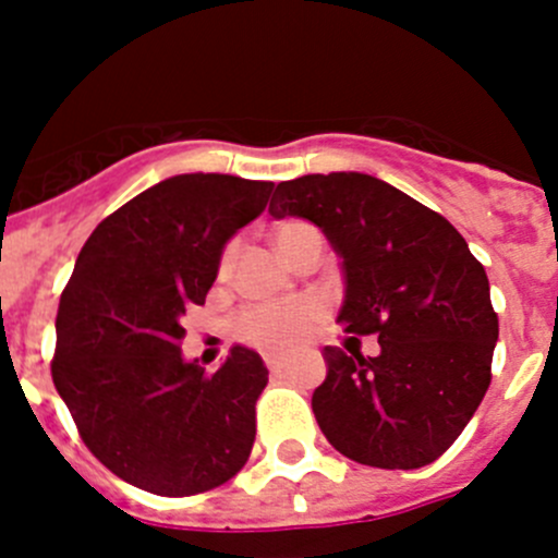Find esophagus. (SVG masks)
Masks as SVG:
<instances>
[{
    "mask_svg": "<svg viewBox=\"0 0 558 558\" xmlns=\"http://www.w3.org/2000/svg\"><path fill=\"white\" fill-rule=\"evenodd\" d=\"M264 362H267L269 373H280V369L286 367V359L278 356V353H267V356H264Z\"/></svg>",
    "mask_w": 558,
    "mask_h": 558,
    "instance_id": "34e87169",
    "label": "esophagus"
}]
</instances>
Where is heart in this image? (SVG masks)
<instances>
[{
  "mask_svg": "<svg viewBox=\"0 0 558 558\" xmlns=\"http://www.w3.org/2000/svg\"><path fill=\"white\" fill-rule=\"evenodd\" d=\"M311 229L305 221H286L275 229V245L286 247L300 232ZM238 245H229L221 256V272L232 267V258ZM320 318V305L315 300H289V302H269V305H253L240 313L238 335L251 345L262 351H289L300 345L311 335L313 324Z\"/></svg>",
  "mask_w": 558,
  "mask_h": 558,
  "instance_id": "obj_1",
  "label": "heart"
}]
</instances>
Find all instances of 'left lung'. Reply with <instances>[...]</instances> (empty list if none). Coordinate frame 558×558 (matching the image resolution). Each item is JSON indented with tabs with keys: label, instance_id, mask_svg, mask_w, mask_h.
<instances>
[{
	"label": "left lung",
	"instance_id": "left-lung-1",
	"mask_svg": "<svg viewBox=\"0 0 558 558\" xmlns=\"http://www.w3.org/2000/svg\"><path fill=\"white\" fill-rule=\"evenodd\" d=\"M269 216L326 234L345 278L337 324L378 335V356L324 348L313 413L326 440L380 470L432 464L492 384L499 320L483 264L440 213L364 172L283 180Z\"/></svg>",
	"mask_w": 558,
	"mask_h": 558
}]
</instances>
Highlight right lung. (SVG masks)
Returning a JSON list of instances; mask_svg holds the SVG:
<instances>
[{
	"instance_id": "right-lung-1",
	"label": "right lung",
	"mask_w": 558,
	"mask_h": 558,
	"mask_svg": "<svg viewBox=\"0 0 558 558\" xmlns=\"http://www.w3.org/2000/svg\"><path fill=\"white\" fill-rule=\"evenodd\" d=\"M272 183L174 174L92 232L56 313L53 386L88 451L121 481L191 497L238 475L267 367L234 345L207 375L185 362L183 315L205 305L223 245L262 216Z\"/></svg>"
}]
</instances>
